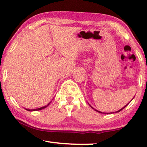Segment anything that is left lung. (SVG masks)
<instances>
[{
	"label": "left lung",
	"mask_w": 147,
	"mask_h": 147,
	"mask_svg": "<svg viewBox=\"0 0 147 147\" xmlns=\"http://www.w3.org/2000/svg\"><path fill=\"white\" fill-rule=\"evenodd\" d=\"M128 104H127V105H128ZM127 105H125V106L124 107H123V108H121V109H120L119 110H118V111H117V112H115V113H119V112H120V111H121V110H122L123 109V108H125V107H126L127 106ZM92 107V106H91ZM94 110H96V112H98V113H102V112H100V111H98V110H95L94 109Z\"/></svg>",
	"instance_id": "obj_1"
}]
</instances>
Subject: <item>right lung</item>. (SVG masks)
I'll return each mask as SVG.
<instances>
[{
    "label": "right lung",
    "mask_w": 147,
    "mask_h": 147,
    "mask_svg": "<svg viewBox=\"0 0 147 147\" xmlns=\"http://www.w3.org/2000/svg\"><path fill=\"white\" fill-rule=\"evenodd\" d=\"M49 104H48L47 106H44V107H42V108H37V109H33V110H29V109H26V110H28V111H35V110H42V109H44V108H45L46 107H47L48 105H49Z\"/></svg>",
    "instance_id": "obj_1"
}]
</instances>
